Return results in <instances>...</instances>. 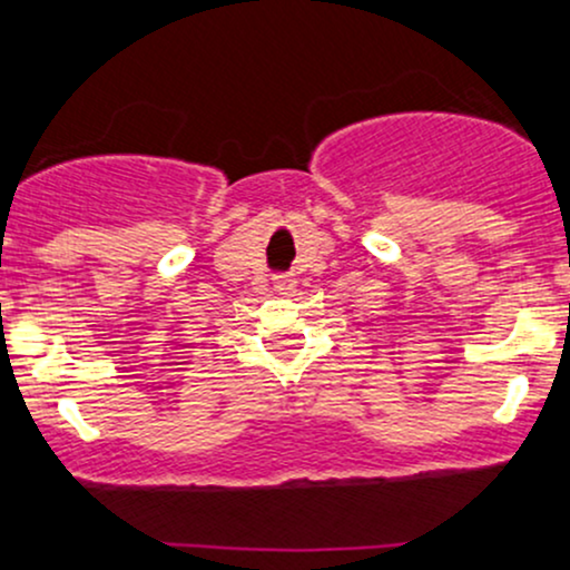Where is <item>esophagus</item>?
Wrapping results in <instances>:
<instances>
[{
    "instance_id": "obj_1",
    "label": "esophagus",
    "mask_w": 570,
    "mask_h": 570,
    "mask_svg": "<svg viewBox=\"0 0 570 570\" xmlns=\"http://www.w3.org/2000/svg\"><path fill=\"white\" fill-rule=\"evenodd\" d=\"M273 289L278 292V295L289 297L292 292L297 289V278H292V275H278V278H273Z\"/></svg>"
}]
</instances>
